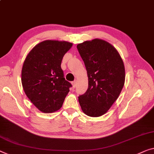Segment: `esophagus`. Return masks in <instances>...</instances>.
Returning <instances> with one entry per match:
<instances>
[{
  "instance_id": "esophagus-1",
  "label": "esophagus",
  "mask_w": 154,
  "mask_h": 154,
  "mask_svg": "<svg viewBox=\"0 0 154 154\" xmlns=\"http://www.w3.org/2000/svg\"><path fill=\"white\" fill-rule=\"evenodd\" d=\"M72 84L73 87H74V88H75V86H76V80H74V82H72Z\"/></svg>"
}]
</instances>
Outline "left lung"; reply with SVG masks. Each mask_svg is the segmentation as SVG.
<instances>
[{
  "label": "left lung",
  "mask_w": 154,
  "mask_h": 154,
  "mask_svg": "<svg viewBox=\"0 0 154 154\" xmlns=\"http://www.w3.org/2000/svg\"><path fill=\"white\" fill-rule=\"evenodd\" d=\"M77 49L88 76V89L79 97L80 107L88 116H101L107 112L123 88V60L112 44L102 39L85 41L78 44Z\"/></svg>",
  "instance_id": "obj_1"
}]
</instances>
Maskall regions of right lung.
Returning a JSON list of instances; mask_svg holds the SVG:
<instances>
[{"instance_id":"obj_1","label":"right lung","mask_w":154,"mask_h":154,"mask_svg":"<svg viewBox=\"0 0 154 154\" xmlns=\"http://www.w3.org/2000/svg\"><path fill=\"white\" fill-rule=\"evenodd\" d=\"M73 44L47 40L36 45L26 56L21 82L26 96L41 112L54 113L62 107L72 87L64 78L60 65Z\"/></svg>"}]
</instances>
